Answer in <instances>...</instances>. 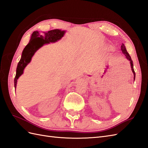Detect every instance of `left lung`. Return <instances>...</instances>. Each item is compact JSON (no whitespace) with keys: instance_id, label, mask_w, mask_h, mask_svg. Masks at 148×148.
Segmentation results:
<instances>
[{"instance_id":"1","label":"left lung","mask_w":148,"mask_h":148,"mask_svg":"<svg viewBox=\"0 0 148 148\" xmlns=\"http://www.w3.org/2000/svg\"><path fill=\"white\" fill-rule=\"evenodd\" d=\"M121 51H122L123 54L126 56V58L127 60H130V65H131V70L132 73L134 74V81L135 79V77H136V74H135V72L134 70V68H133V62H132V60L131 59V56L129 54V53L127 52V50H126V46H125V45L124 44H122V45H121Z\"/></svg>"}]
</instances>
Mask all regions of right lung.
<instances>
[{
  "label": "right lung",
  "instance_id": "right-lung-1",
  "mask_svg": "<svg viewBox=\"0 0 148 148\" xmlns=\"http://www.w3.org/2000/svg\"><path fill=\"white\" fill-rule=\"evenodd\" d=\"M66 32V31H62L60 29L51 30L42 34L37 31L33 32L29 42L22 51L21 58L17 64L16 75L14 78L15 89L16 88L17 79L23 74L25 67L31 61L32 58L38 49L42 47L44 44L54 43L60 40Z\"/></svg>",
  "mask_w": 148,
  "mask_h": 148
}]
</instances>
